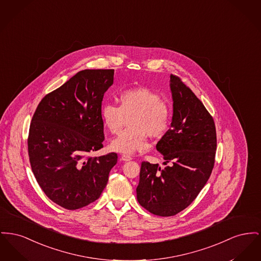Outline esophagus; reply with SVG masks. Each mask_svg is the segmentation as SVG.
Returning <instances> with one entry per match:
<instances>
[{
    "label": "esophagus",
    "mask_w": 261,
    "mask_h": 261,
    "mask_svg": "<svg viewBox=\"0 0 261 261\" xmlns=\"http://www.w3.org/2000/svg\"><path fill=\"white\" fill-rule=\"evenodd\" d=\"M121 160L123 162H129V161L132 160V158H131V155H128V154H122Z\"/></svg>",
    "instance_id": "esophagus-1"
}]
</instances>
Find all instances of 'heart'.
<instances>
[{
	"mask_svg": "<svg viewBox=\"0 0 261 261\" xmlns=\"http://www.w3.org/2000/svg\"><path fill=\"white\" fill-rule=\"evenodd\" d=\"M119 107L106 103L100 109L105 127L118 134L129 118L128 128L111 142L112 150L133 153L148 149V135L162 138L169 130L171 113L161 95L147 88L129 89L120 92Z\"/></svg>",
	"mask_w": 261,
	"mask_h": 261,
	"instance_id": "b5f03b06",
	"label": "heart"
}]
</instances>
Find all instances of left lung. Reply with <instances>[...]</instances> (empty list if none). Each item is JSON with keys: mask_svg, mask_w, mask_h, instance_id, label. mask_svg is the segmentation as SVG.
Listing matches in <instances>:
<instances>
[{"mask_svg": "<svg viewBox=\"0 0 261 261\" xmlns=\"http://www.w3.org/2000/svg\"><path fill=\"white\" fill-rule=\"evenodd\" d=\"M169 83L172 119L155 146L168 166L143 162L136 189L140 205L162 217L181 212L197 197L214 168L217 148L210 113L179 77L170 75Z\"/></svg>", "mask_w": 261, "mask_h": 261, "instance_id": "8db88e82", "label": "left lung"}]
</instances>
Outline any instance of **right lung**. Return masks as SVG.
<instances>
[{
	"mask_svg": "<svg viewBox=\"0 0 261 261\" xmlns=\"http://www.w3.org/2000/svg\"><path fill=\"white\" fill-rule=\"evenodd\" d=\"M114 70H83L46 94L30 127L32 172L47 197L76 210L98 199L117 153L91 156L103 147L100 117L103 94L113 84Z\"/></svg>",
	"mask_w": 261,
	"mask_h": 261,
	"instance_id": "obj_1",
	"label": "right lung"
}]
</instances>
